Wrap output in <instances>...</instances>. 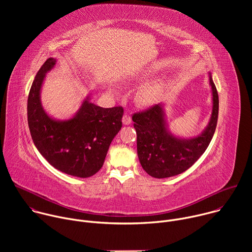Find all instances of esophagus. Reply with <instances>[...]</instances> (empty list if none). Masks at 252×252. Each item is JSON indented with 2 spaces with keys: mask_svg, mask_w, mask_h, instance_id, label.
<instances>
[{
  "mask_svg": "<svg viewBox=\"0 0 252 252\" xmlns=\"http://www.w3.org/2000/svg\"><path fill=\"white\" fill-rule=\"evenodd\" d=\"M130 123H131V118H130V116L127 115V114H125L124 117H123V124L126 126V125H129Z\"/></svg>",
  "mask_w": 252,
  "mask_h": 252,
  "instance_id": "34e87169",
  "label": "esophagus"
}]
</instances>
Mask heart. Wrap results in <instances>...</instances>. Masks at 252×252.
<instances>
[{"mask_svg":"<svg viewBox=\"0 0 252 252\" xmlns=\"http://www.w3.org/2000/svg\"><path fill=\"white\" fill-rule=\"evenodd\" d=\"M163 92V85L153 84L143 87L137 94V99L139 103L143 105H150L158 100Z\"/></svg>","mask_w":252,"mask_h":252,"instance_id":"1","label":"heart"}]
</instances>
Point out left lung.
<instances>
[{
	"instance_id": "8db88e82",
	"label": "left lung",
	"mask_w": 252,
	"mask_h": 252,
	"mask_svg": "<svg viewBox=\"0 0 252 252\" xmlns=\"http://www.w3.org/2000/svg\"><path fill=\"white\" fill-rule=\"evenodd\" d=\"M212 114L204 131L190 139L173 136L165 127L161 104L132 115L136 131L137 156L142 168L153 177L164 178L189 169L205 152L219 119V94L211 77Z\"/></svg>"
}]
</instances>
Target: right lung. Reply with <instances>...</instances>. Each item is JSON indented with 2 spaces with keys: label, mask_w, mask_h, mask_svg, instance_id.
Segmentation results:
<instances>
[{
  "label": "right lung",
  "mask_w": 252,
  "mask_h": 252,
  "mask_svg": "<svg viewBox=\"0 0 252 252\" xmlns=\"http://www.w3.org/2000/svg\"><path fill=\"white\" fill-rule=\"evenodd\" d=\"M56 64L48 59L35 75L28 96V125L40 154L55 168L78 177H90L102 166L110 145L123 126V106L109 109L86 99L78 114L59 122L44 111L40 92L47 71Z\"/></svg>",
  "instance_id": "1"
}]
</instances>
